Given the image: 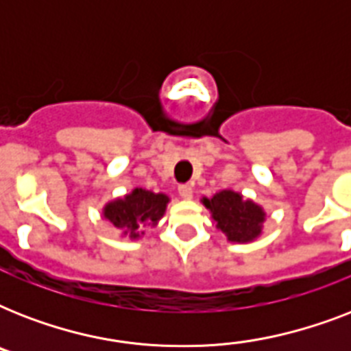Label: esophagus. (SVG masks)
<instances>
[{
	"label": "esophagus",
	"mask_w": 351,
	"mask_h": 351,
	"mask_svg": "<svg viewBox=\"0 0 351 351\" xmlns=\"http://www.w3.org/2000/svg\"><path fill=\"white\" fill-rule=\"evenodd\" d=\"M178 195H180L182 198H191L193 197V186L191 184H180L178 186Z\"/></svg>",
	"instance_id": "obj_1"
}]
</instances>
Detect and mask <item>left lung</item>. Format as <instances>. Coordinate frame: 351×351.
Wrapping results in <instances>:
<instances>
[{
  "instance_id": "obj_1",
  "label": "left lung",
  "mask_w": 351,
  "mask_h": 351,
  "mask_svg": "<svg viewBox=\"0 0 351 351\" xmlns=\"http://www.w3.org/2000/svg\"><path fill=\"white\" fill-rule=\"evenodd\" d=\"M204 204L213 213L217 228L231 242H247L261 234L264 211L251 200H242L239 193L226 189L217 193L211 200L204 198Z\"/></svg>"
}]
</instances>
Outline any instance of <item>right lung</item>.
Listing matches in <instances>:
<instances>
[{
  "label": "right lung",
  "mask_w": 351,
  "mask_h": 351,
  "mask_svg": "<svg viewBox=\"0 0 351 351\" xmlns=\"http://www.w3.org/2000/svg\"><path fill=\"white\" fill-rule=\"evenodd\" d=\"M169 198L162 193H151L145 189H134L125 198L107 204L104 209L106 219L114 228L129 233L131 239L140 237V230L147 224H156L165 211Z\"/></svg>",
  "instance_id": "right-lung-1"
}]
</instances>
